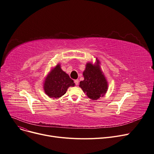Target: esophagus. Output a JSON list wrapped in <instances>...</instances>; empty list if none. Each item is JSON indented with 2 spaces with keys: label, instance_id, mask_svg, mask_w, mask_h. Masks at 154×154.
Instances as JSON below:
<instances>
[{
  "label": "esophagus",
  "instance_id": "esophagus-1",
  "mask_svg": "<svg viewBox=\"0 0 154 154\" xmlns=\"http://www.w3.org/2000/svg\"><path fill=\"white\" fill-rule=\"evenodd\" d=\"M74 82H75V84L76 85H78V84H79V80H78V79H75V80H74Z\"/></svg>",
  "mask_w": 154,
  "mask_h": 154
}]
</instances>
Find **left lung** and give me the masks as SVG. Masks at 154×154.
<instances>
[{"label":"left lung","mask_w":154,"mask_h":154,"mask_svg":"<svg viewBox=\"0 0 154 154\" xmlns=\"http://www.w3.org/2000/svg\"><path fill=\"white\" fill-rule=\"evenodd\" d=\"M100 64L97 58L95 64L87 63L83 72L84 80L80 81L79 84L87 96L92 100H97L103 97L108 88V82Z\"/></svg>","instance_id":"8db88e82"}]
</instances>
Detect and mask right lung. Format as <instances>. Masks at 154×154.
<instances>
[{
	"label": "right lung",
	"instance_id": "add662e5",
	"mask_svg": "<svg viewBox=\"0 0 154 154\" xmlns=\"http://www.w3.org/2000/svg\"><path fill=\"white\" fill-rule=\"evenodd\" d=\"M74 80L63 71L60 64L53 67L46 77L43 89L45 94L51 98L57 99L63 96L70 87H74Z\"/></svg>",
	"mask_w": 154,
	"mask_h": 154
}]
</instances>
